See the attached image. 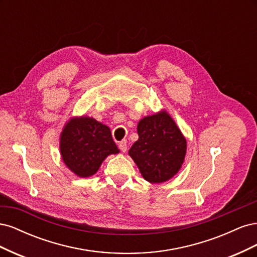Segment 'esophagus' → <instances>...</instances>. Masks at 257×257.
<instances>
[{
    "label": "esophagus",
    "mask_w": 257,
    "mask_h": 257,
    "mask_svg": "<svg viewBox=\"0 0 257 257\" xmlns=\"http://www.w3.org/2000/svg\"><path fill=\"white\" fill-rule=\"evenodd\" d=\"M119 149H120L122 152H126V149H127L126 141H122V142L119 143Z\"/></svg>",
    "instance_id": "1"
}]
</instances>
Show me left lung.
Instances as JSON below:
<instances>
[{
  "mask_svg": "<svg viewBox=\"0 0 257 257\" xmlns=\"http://www.w3.org/2000/svg\"><path fill=\"white\" fill-rule=\"evenodd\" d=\"M138 141L128 150L142 176L150 183H162L180 170L186 141L165 110L145 116L137 125Z\"/></svg>",
  "mask_w": 257,
  "mask_h": 257,
  "instance_id": "obj_1",
  "label": "left lung"
}]
</instances>
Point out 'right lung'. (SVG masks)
<instances>
[{
    "instance_id": "right-lung-1",
    "label": "right lung",
    "mask_w": 257,
    "mask_h": 257,
    "mask_svg": "<svg viewBox=\"0 0 257 257\" xmlns=\"http://www.w3.org/2000/svg\"><path fill=\"white\" fill-rule=\"evenodd\" d=\"M60 151L65 165L81 178L93 176L108 155L120 152L110 128L84 115L65 124L60 136Z\"/></svg>"
}]
</instances>
